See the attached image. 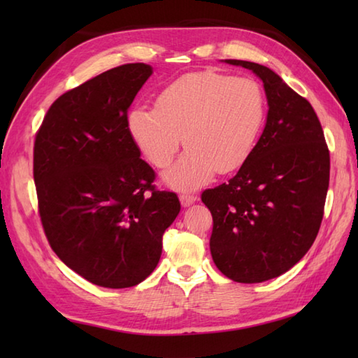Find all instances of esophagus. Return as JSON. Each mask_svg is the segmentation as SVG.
I'll return each instance as SVG.
<instances>
[{
  "label": "esophagus",
  "instance_id": "obj_1",
  "mask_svg": "<svg viewBox=\"0 0 358 358\" xmlns=\"http://www.w3.org/2000/svg\"><path fill=\"white\" fill-rule=\"evenodd\" d=\"M196 199H199V196L194 195V194H181L180 195V201H181V204H183V206H191L192 203L196 201Z\"/></svg>",
  "mask_w": 358,
  "mask_h": 358
}]
</instances>
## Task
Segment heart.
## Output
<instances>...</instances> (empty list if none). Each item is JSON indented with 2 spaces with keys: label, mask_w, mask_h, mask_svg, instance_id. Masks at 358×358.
Here are the masks:
<instances>
[{
  "label": "heart",
  "mask_w": 358,
  "mask_h": 358,
  "mask_svg": "<svg viewBox=\"0 0 358 358\" xmlns=\"http://www.w3.org/2000/svg\"><path fill=\"white\" fill-rule=\"evenodd\" d=\"M264 117V92L255 80L204 71L186 73L159 90L154 110L134 109L127 131L158 169L171 166L185 141L187 152L164 181L192 189L215 172L240 169L252 155Z\"/></svg>",
  "instance_id": "1"
}]
</instances>
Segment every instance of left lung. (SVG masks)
<instances>
[{
  "label": "left lung",
  "mask_w": 358,
  "mask_h": 358,
  "mask_svg": "<svg viewBox=\"0 0 358 358\" xmlns=\"http://www.w3.org/2000/svg\"><path fill=\"white\" fill-rule=\"evenodd\" d=\"M257 73L268 98L264 131L229 183L201 194L214 220L210 254L238 283H262L299 263L320 229L331 158L313 106L262 64L226 59Z\"/></svg>",
  "instance_id": "8db88e82"
}]
</instances>
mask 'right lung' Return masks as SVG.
<instances>
[{"label": "right lung", "mask_w": 358, "mask_h": 358, "mask_svg": "<svg viewBox=\"0 0 358 358\" xmlns=\"http://www.w3.org/2000/svg\"><path fill=\"white\" fill-rule=\"evenodd\" d=\"M152 75L113 67L52 103L35 135L38 212L59 260L103 287H131L162 257L177 218L175 192L158 191L155 172L127 131V109Z\"/></svg>", "instance_id": "add662e5"}]
</instances>
